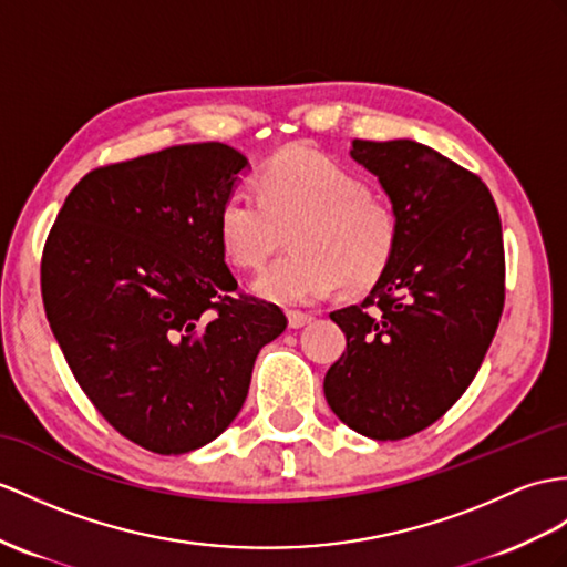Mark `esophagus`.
I'll return each instance as SVG.
<instances>
[{"label": "esophagus", "instance_id": "esophagus-1", "mask_svg": "<svg viewBox=\"0 0 567 567\" xmlns=\"http://www.w3.org/2000/svg\"><path fill=\"white\" fill-rule=\"evenodd\" d=\"M286 315H288V327H291V329H300V327H306V324L312 322V315H308V312L288 310Z\"/></svg>", "mask_w": 567, "mask_h": 567}]
</instances>
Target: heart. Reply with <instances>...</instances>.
<instances>
[{
	"instance_id": "b5f03b06",
	"label": "heart",
	"mask_w": 567,
	"mask_h": 567,
	"mask_svg": "<svg viewBox=\"0 0 567 567\" xmlns=\"http://www.w3.org/2000/svg\"><path fill=\"white\" fill-rule=\"evenodd\" d=\"M255 192H233L218 209V240L230 265L259 269L288 234L291 255L261 271L255 293L306 306L341 286L363 293L392 265L399 220L355 173L312 148H286L261 165Z\"/></svg>"
}]
</instances>
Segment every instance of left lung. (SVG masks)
I'll return each mask as SVG.
<instances>
[{
	"label": "left lung",
	"instance_id": "obj_1",
	"mask_svg": "<svg viewBox=\"0 0 567 567\" xmlns=\"http://www.w3.org/2000/svg\"><path fill=\"white\" fill-rule=\"evenodd\" d=\"M399 220L392 265L361 306L329 317L347 351L327 370L331 411L372 440L435 423L476 378L505 306L498 206L481 177L411 140H353Z\"/></svg>",
	"mask_w": 567,
	"mask_h": 567
}]
</instances>
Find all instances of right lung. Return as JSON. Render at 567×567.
Listing matches in <instances>:
<instances>
[{
    "label": "right lung",
    "mask_w": 567,
    "mask_h": 567,
    "mask_svg": "<svg viewBox=\"0 0 567 567\" xmlns=\"http://www.w3.org/2000/svg\"><path fill=\"white\" fill-rule=\"evenodd\" d=\"M245 168L220 142L103 165L69 192L45 240V315L79 388L156 454L224 433L259 349L288 324L279 306L238 293L218 240Z\"/></svg>",
    "instance_id": "obj_1"
}]
</instances>
